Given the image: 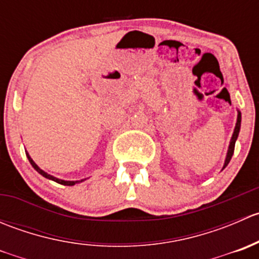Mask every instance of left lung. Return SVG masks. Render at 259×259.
I'll return each mask as SVG.
<instances>
[{
  "mask_svg": "<svg viewBox=\"0 0 259 259\" xmlns=\"http://www.w3.org/2000/svg\"><path fill=\"white\" fill-rule=\"evenodd\" d=\"M241 121H242V114H241V111L238 110L236 127H234V132H233V135H232V138H231V142H229L228 151H227V156H226V160H224L223 169L228 165V163L231 161V159H232V155H233V153H234V145H236V142H237V139H238V135H239V130H241Z\"/></svg>",
  "mask_w": 259,
  "mask_h": 259,
  "instance_id": "8db88e82",
  "label": "left lung"
}]
</instances>
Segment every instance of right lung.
Masks as SVG:
<instances>
[{"mask_svg": "<svg viewBox=\"0 0 259 259\" xmlns=\"http://www.w3.org/2000/svg\"><path fill=\"white\" fill-rule=\"evenodd\" d=\"M26 156H27L28 161H30L31 165L33 166V169H35V170L37 171V173H40L41 176L45 177V178H48V179H50V180H54V182L59 183V184H62V185H70V187H71V185H75V184H76V183H81V182H83V180H85V179H81V180H64V179H59V178H56V177H54V176H51V174H48V173H46V171H44L42 169H41L40 166H38L37 164H36L35 161H33L32 159H31L30 154L26 153Z\"/></svg>", "mask_w": 259, "mask_h": 259, "instance_id": "1", "label": "right lung"}]
</instances>
